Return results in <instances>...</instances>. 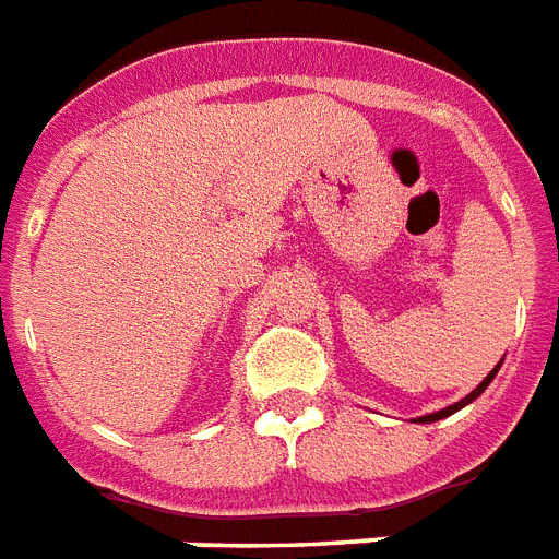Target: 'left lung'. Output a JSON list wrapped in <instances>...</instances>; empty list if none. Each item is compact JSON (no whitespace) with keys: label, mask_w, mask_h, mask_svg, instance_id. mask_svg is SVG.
<instances>
[{"label":"left lung","mask_w":559,"mask_h":559,"mask_svg":"<svg viewBox=\"0 0 559 559\" xmlns=\"http://www.w3.org/2000/svg\"><path fill=\"white\" fill-rule=\"evenodd\" d=\"M497 369H500V364H497V367L491 369V372L486 374V378H483V381H480V386H477V389H472V392H468V395L463 397V401L452 403V406H447V409H440V412H431V415L417 417V420H420V424H435V420H443V417H449V415H454V412H457V409H463V406H466V403H472V401H475V397H480V395H483V389L489 386V383H491V378H495V374H497Z\"/></svg>","instance_id":"left-lung-1"}]
</instances>
